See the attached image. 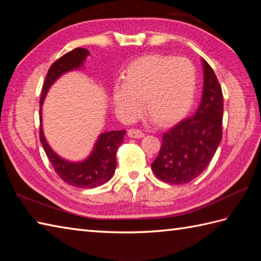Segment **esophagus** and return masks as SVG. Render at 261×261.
<instances>
[{"instance_id": "1", "label": "esophagus", "mask_w": 261, "mask_h": 261, "mask_svg": "<svg viewBox=\"0 0 261 261\" xmlns=\"http://www.w3.org/2000/svg\"><path fill=\"white\" fill-rule=\"evenodd\" d=\"M127 137H130V138H137V139H139V138L145 137V135H143V132L140 131V130L130 129L129 131H127Z\"/></svg>"}]
</instances>
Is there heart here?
I'll return each mask as SVG.
<instances>
[{
  "label": "heart",
  "mask_w": 261,
  "mask_h": 261,
  "mask_svg": "<svg viewBox=\"0 0 261 261\" xmlns=\"http://www.w3.org/2000/svg\"><path fill=\"white\" fill-rule=\"evenodd\" d=\"M124 83L113 87V103L121 119L134 121L147 112L160 124L184 115L196 90V68L187 58L148 55L127 67Z\"/></svg>",
  "instance_id": "b5f03b06"
}]
</instances>
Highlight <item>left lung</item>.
<instances>
[{
  "mask_svg": "<svg viewBox=\"0 0 261 261\" xmlns=\"http://www.w3.org/2000/svg\"><path fill=\"white\" fill-rule=\"evenodd\" d=\"M202 66L204 85L196 112L165 132L158 157L151 164L154 175L168 184H186L201 175L222 139V90L205 59Z\"/></svg>",
  "mask_w": 261,
  "mask_h": 261,
  "instance_id": "1",
  "label": "left lung"
}]
</instances>
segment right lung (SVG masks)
I'll return each instance as SVG.
<instances>
[{
    "instance_id": "1",
    "label": "right lung",
    "mask_w": 261,
    "mask_h": 261,
    "mask_svg": "<svg viewBox=\"0 0 261 261\" xmlns=\"http://www.w3.org/2000/svg\"><path fill=\"white\" fill-rule=\"evenodd\" d=\"M90 51L85 48H76L56 60L48 70L40 98V141L48 159L57 175L67 184L80 188H94L111 179L116 167V151L123 142L124 130L108 131L98 136L90 156L82 162H69L55 152L43 135L42 104L49 88L60 76L84 66Z\"/></svg>"
}]
</instances>
